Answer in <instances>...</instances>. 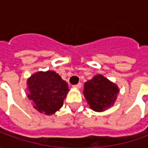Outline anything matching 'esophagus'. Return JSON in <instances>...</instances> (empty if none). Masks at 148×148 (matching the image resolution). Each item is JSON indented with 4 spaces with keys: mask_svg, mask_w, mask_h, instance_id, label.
<instances>
[{
    "mask_svg": "<svg viewBox=\"0 0 148 148\" xmlns=\"http://www.w3.org/2000/svg\"><path fill=\"white\" fill-rule=\"evenodd\" d=\"M82 83H78L77 85H75V86H73V87L76 89H80L82 87Z\"/></svg>",
    "mask_w": 148,
    "mask_h": 148,
    "instance_id": "esophagus-1",
    "label": "esophagus"
}]
</instances>
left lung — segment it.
<instances>
[{
    "instance_id": "obj_1",
    "label": "left lung",
    "mask_w": 148,
    "mask_h": 148,
    "mask_svg": "<svg viewBox=\"0 0 148 148\" xmlns=\"http://www.w3.org/2000/svg\"><path fill=\"white\" fill-rule=\"evenodd\" d=\"M119 89L103 75L98 74L84 84L83 95L95 112H103L112 107L116 101Z\"/></svg>"
}]
</instances>
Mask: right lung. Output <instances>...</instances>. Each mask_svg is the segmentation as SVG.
I'll return each instance as SVG.
<instances>
[{
    "label": "right lung",
    "mask_w": 148,
    "mask_h": 148,
    "mask_svg": "<svg viewBox=\"0 0 148 148\" xmlns=\"http://www.w3.org/2000/svg\"><path fill=\"white\" fill-rule=\"evenodd\" d=\"M28 98L33 107L45 115H52L63 105L68 85L53 71H37L27 80Z\"/></svg>",
    "instance_id": "right-lung-1"
}]
</instances>
